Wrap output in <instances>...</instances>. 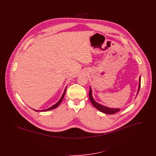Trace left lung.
I'll return each instance as SVG.
<instances>
[{
  "mask_svg": "<svg viewBox=\"0 0 156 156\" xmlns=\"http://www.w3.org/2000/svg\"><path fill=\"white\" fill-rule=\"evenodd\" d=\"M140 82H141V78H140V76L139 77V87H138V90H137V95L138 94L139 92V90H140ZM89 99L91 102V103L92 104V105H94V106L95 108H96L98 110H99V111L102 112L104 113H106V114H115V113L118 112L120 111V109L119 108H108V107H106L105 106H104L102 105H101L99 103L97 102L94 98L92 97V89H91V87H90V89H89Z\"/></svg>",
  "mask_w": 156,
  "mask_h": 156,
  "instance_id": "left-lung-1",
  "label": "left lung"
}]
</instances>
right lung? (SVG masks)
Wrapping results in <instances>:
<instances>
[{
	"label": "right lung",
	"instance_id": "right-lung-1",
	"mask_svg": "<svg viewBox=\"0 0 156 156\" xmlns=\"http://www.w3.org/2000/svg\"><path fill=\"white\" fill-rule=\"evenodd\" d=\"M66 89H67V87H66V88L64 89V93H63V94H62V97L61 98H60V99H59V101H58V102H57L56 104H55V105H54L53 106H51V107H50L49 108H48V109H44V110H40V111H36V110H34V111H35L38 112V111H50V110H52L53 109H55V108H57L58 105H59V104H61V102H62V99H63V98H64V95H65V94H66Z\"/></svg>",
	"mask_w": 156,
	"mask_h": 156
}]
</instances>
